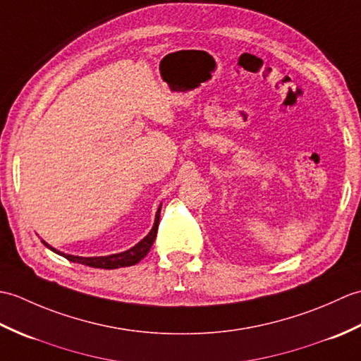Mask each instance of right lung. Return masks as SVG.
Returning <instances> with one entry per match:
<instances>
[{
    "instance_id": "add662e5",
    "label": "right lung",
    "mask_w": 361,
    "mask_h": 361,
    "mask_svg": "<svg viewBox=\"0 0 361 361\" xmlns=\"http://www.w3.org/2000/svg\"><path fill=\"white\" fill-rule=\"evenodd\" d=\"M159 212H161V206L157 211L155 216V224H153V228L150 229V233L144 237V239L136 243L133 248H130L127 251L118 252V255H110V256H97V257H82V256H71V255H65L62 251H57L56 248H52L51 245L46 243L44 240L43 245L46 248H49L51 251L57 252V255L63 256L65 259L71 260V262H78L82 265H88L93 268H104V270H113V268H119V267H130L140 262L141 259L147 256V252L150 251L153 242H155V237L158 233V224H159Z\"/></svg>"
}]
</instances>
